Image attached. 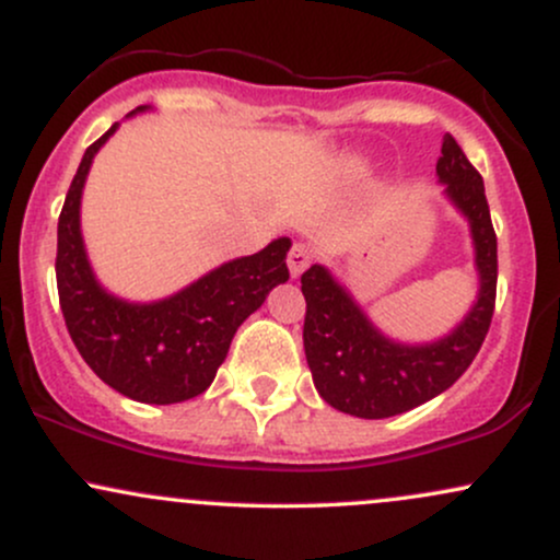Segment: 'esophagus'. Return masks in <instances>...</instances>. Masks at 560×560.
<instances>
[{"mask_svg": "<svg viewBox=\"0 0 560 560\" xmlns=\"http://www.w3.org/2000/svg\"><path fill=\"white\" fill-rule=\"evenodd\" d=\"M311 260H313V249L307 247L305 242H294L292 249H289V255H287L289 273H292L294 279H298V276L305 271L307 266H311Z\"/></svg>", "mask_w": 560, "mask_h": 560, "instance_id": "1", "label": "esophagus"}]
</instances>
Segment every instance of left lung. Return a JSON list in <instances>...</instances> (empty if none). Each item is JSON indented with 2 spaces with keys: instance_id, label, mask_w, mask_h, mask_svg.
<instances>
[{
  "instance_id": "left-lung-1",
  "label": "left lung",
  "mask_w": 560,
  "mask_h": 560,
  "mask_svg": "<svg viewBox=\"0 0 560 560\" xmlns=\"http://www.w3.org/2000/svg\"><path fill=\"white\" fill-rule=\"evenodd\" d=\"M436 176L445 195L468 218L477 249L479 298L460 326L432 345H397L363 316L324 266L302 273L307 311L302 326L313 384L331 408L358 419H389L453 387L477 358L494 313L498 236L485 182L453 137L442 141Z\"/></svg>"
}]
</instances>
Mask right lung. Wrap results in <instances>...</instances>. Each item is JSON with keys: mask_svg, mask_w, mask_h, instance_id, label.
Segmentation results:
<instances>
[{"mask_svg": "<svg viewBox=\"0 0 560 560\" xmlns=\"http://www.w3.org/2000/svg\"><path fill=\"white\" fill-rule=\"evenodd\" d=\"M144 110V107H139ZM110 131L83 152L57 221V294L73 345L89 369L137 402L171 405L202 395L226 361L231 339L276 284L289 279L287 236L182 289L137 305L107 294L94 279L81 240V191L89 165Z\"/></svg>", "mask_w": 560, "mask_h": 560, "instance_id": "right-lung-1", "label": "right lung"}]
</instances>
